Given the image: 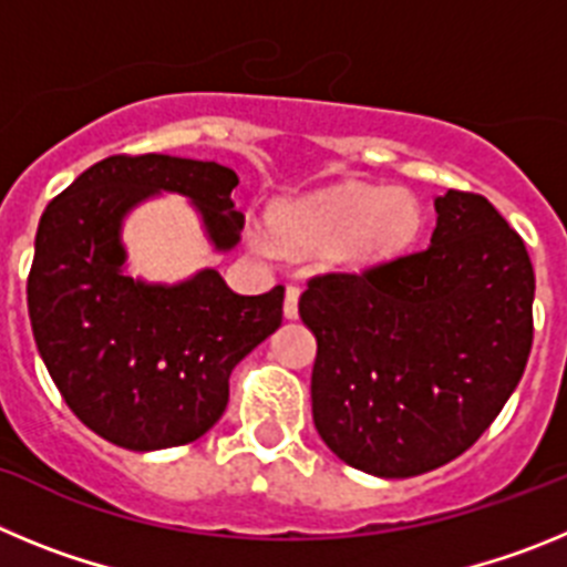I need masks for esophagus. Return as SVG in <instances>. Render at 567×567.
Listing matches in <instances>:
<instances>
[{
  "label": "esophagus",
  "mask_w": 567,
  "mask_h": 567,
  "mask_svg": "<svg viewBox=\"0 0 567 567\" xmlns=\"http://www.w3.org/2000/svg\"><path fill=\"white\" fill-rule=\"evenodd\" d=\"M298 298L300 289L287 287V298H284V315H287V318H295V315H298Z\"/></svg>",
  "instance_id": "obj_1"
}]
</instances>
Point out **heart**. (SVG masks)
Returning <instances> with one entry per match:
<instances>
[{
  "instance_id": "1",
  "label": "heart",
  "mask_w": 567,
  "mask_h": 567,
  "mask_svg": "<svg viewBox=\"0 0 567 567\" xmlns=\"http://www.w3.org/2000/svg\"><path fill=\"white\" fill-rule=\"evenodd\" d=\"M423 227L412 193L340 184L275 215V229L298 249L340 247L349 267H369L403 252Z\"/></svg>"
}]
</instances>
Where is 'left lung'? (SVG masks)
Wrapping results in <instances>:
<instances>
[{"instance_id":"1","label":"left lung","mask_w":567,"mask_h":567,"mask_svg":"<svg viewBox=\"0 0 567 567\" xmlns=\"http://www.w3.org/2000/svg\"><path fill=\"white\" fill-rule=\"evenodd\" d=\"M432 244L360 272L307 280L318 338L312 417L323 443L374 477L452 463L503 412L534 343V267L488 198L449 189Z\"/></svg>"}]
</instances>
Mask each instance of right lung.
I'll list each match as a JSON object with an SVG mask.
<instances>
[{"mask_svg": "<svg viewBox=\"0 0 567 567\" xmlns=\"http://www.w3.org/2000/svg\"><path fill=\"white\" fill-rule=\"evenodd\" d=\"M238 175L175 155H110L48 204L28 275L37 349L70 412L130 452L187 445L227 409L229 374L284 320V287L238 295L215 269L178 287L122 272L118 224L158 189L198 204L218 249L238 244Z\"/></svg>", "mask_w": 567, "mask_h": 567, "instance_id": "add662e5", "label": "right lung"}]
</instances>
